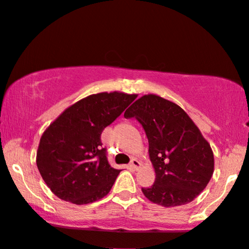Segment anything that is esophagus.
Segmentation results:
<instances>
[{
	"label": "esophagus",
	"mask_w": 249,
	"mask_h": 249,
	"mask_svg": "<svg viewBox=\"0 0 249 249\" xmlns=\"http://www.w3.org/2000/svg\"><path fill=\"white\" fill-rule=\"evenodd\" d=\"M140 165H141L140 161H139L137 158H133V159H132V160H131L130 167L132 168V170L137 171V170H139V167H140Z\"/></svg>",
	"instance_id": "obj_1"
}]
</instances>
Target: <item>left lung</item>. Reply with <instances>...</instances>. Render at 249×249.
<instances>
[{"instance_id": "1", "label": "left lung", "mask_w": 249, "mask_h": 249, "mask_svg": "<svg viewBox=\"0 0 249 249\" xmlns=\"http://www.w3.org/2000/svg\"><path fill=\"white\" fill-rule=\"evenodd\" d=\"M124 117L137 118L148 138L156 180L150 188H142L144 196L164 207L194 200L213 175L214 155L187 112L166 99L145 94Z\"/></svg>"}]
</instances>
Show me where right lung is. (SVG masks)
<instances>
[{
  "label": "right lung",
  "mask_w": 249,
  "mask_h": 249,
  "mask_svg": "<svg viewBox=\"0 0 249 249\" xmlns=\"http://www.w3.org/2000/svg\"><path fill=\"white\" fill-rule=\"evenodd\" d=\"M135 98L117 91L89 95L50 124L39 140L36 164L55 196L85 205L109 194L121 170L109 165L101 133Z\"/></svg>",
  "instance_id": "obj_1"
}]
</instances>
